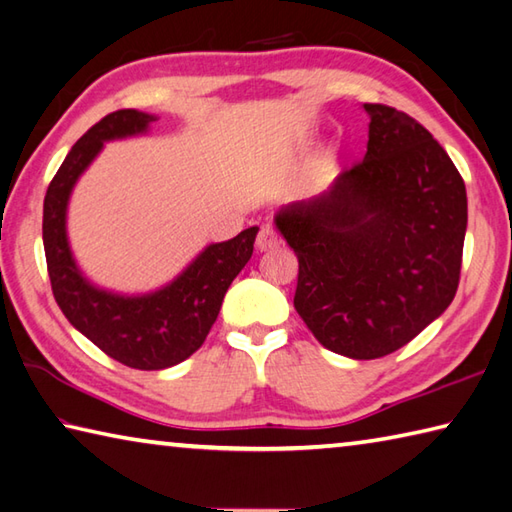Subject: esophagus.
<instances>
[{"label":"esophagus","mask_w":512,"mask_h":512,"mask_svg":"<svg viewBox=\"0 0 512 512\" xmlns=\"http://www.w3.org/2000/svg\"><path fill=\"white\" fill-rule=\"evenodd\" d=\"M255 244H257V250H262V253H264V250H273V248L279 246V237H277L273 228L266 226V228L259 230Z\"/></svg>","instance_id":"esophagus-1"}]
</instances>
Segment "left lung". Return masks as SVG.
I'll return each mask as SVG.
<instances>
[{"label": "left lung", "instance_id": "1", "mask_svg": "<svg viewBox=\"0 0 512 512\" xmlns=\"http://www.w3.org/2000/svg\"><path fill=\"white\" fill-rule=\"evenodd\" d=\"M364 110L362 162L275 213L299 259L295 310L319 344L350 359L395 353L444 313L468 224L464 179L433 135L402 110Z\"/></svg>", "mask_w": 512, "mask_h": 512}]
</instances>
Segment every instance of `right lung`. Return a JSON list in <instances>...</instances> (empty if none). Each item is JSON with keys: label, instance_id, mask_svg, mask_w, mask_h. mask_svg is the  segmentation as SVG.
<instances>
[{"label": "right lung", "instance_id": "add662e5", "mask_svg": "<svg viewBox=\"0 0 512 512\" xmlns=\"http://www.w3.org/2000/svg\"><path fill=\"white\" fill-rule=\"evenodd\" d=\"M155 115L126 108L106 115L70 148L44 197V250L57 306L79 333L119 364L164 370L204 344L224 295L253 255L257 226L208 244L175 279L148 293H115L90 282L68 242V202L106 142L146 135Z\"/></svg>", "mask_w": 512, "mask_h": 512}]
</instances>
